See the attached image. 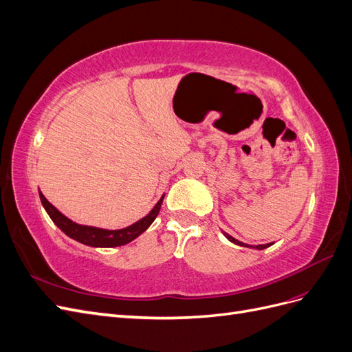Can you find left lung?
Segmentation results:
<instances>
[{"label":"left lung","mask_w":352,"mask_h":352,"mask_svg":"<svg viewBox=\"0 0 352 352\" xmlns=\"http://www.w3.org/2000/svg\"><path fill=\"white\" fill-rule=\"evenodd\" d=\"M223 235H225L230 242H233V243H236V245H239V247H247V248H254V250H264V248H269L270 245H273V242H270V243H263V245H248V243H243V242H241V241H238V239H235L233 236H230L229 233H226V232H223Z\"/></svg>","instance_id":"8db88e82"}]
</instances>
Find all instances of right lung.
<instances>
[{
  "label": "right lung",
  "instance_id": "1",
  "mask_svg": "<svg viewBox=\"0 0 352 352\" xmlns=\"http://www.w3.org/2000/svg\"><path fill=\"white\" fill-rule=\"evenodd\" d=\"M39 198H41L42 206H44L45 211L48 212V216L51 217V220L54 221L56 226L61 232H65L69 238L94 248H113V247H122V245L132 242L135 238L140 236L141 233H144L148 228L151 226V223L158 216L160 208H162L164 195L158 199L154 208L148 212L145 217L135 221L131 226L123 228V229H116V230L79 225V223L70 220L69 217L63 214V212H60L44 197V194H42L41 190H39Z\"/></svg>",
  "mask_w": 352,
  "mask_h": 352
}]
</instances>
